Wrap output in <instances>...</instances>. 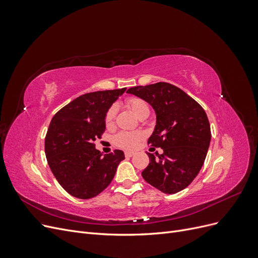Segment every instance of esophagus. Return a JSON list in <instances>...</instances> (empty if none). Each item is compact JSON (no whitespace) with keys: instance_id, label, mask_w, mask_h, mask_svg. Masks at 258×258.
Instances as JSON below:
<instances>
[{"instance_id":"1","label":"esophagus","mask_w":258,"mask_h":258,"mask_svg":"<svg viewBox=\"0 0 258 258\" xmlns=\"http://www.w3.org/2000/svg\"><path fill=\"white\" fill-rule=\"evenodd\" d=\"M136 153L135 152H124V156H126L127 158H129V157H132V156H134Z\"/></svg>"}]
</instances>
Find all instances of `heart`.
I'll return each mask as SVG.
<instances>
[{
    "mask_svg": "<svg viewBox=\"0 0 258 258\" xmlns=\"http://www.w3.org/2000/svg\"><path fill=\"white\" fill-rule=\"evenodd\" d=\"M127 105L131 108V111L134 112L137 116H140L144 112H150V108H148L147 103L144 100L132 97L127 100ZM116 114V107L111 106L108 108L105 115V123L111 124L114 120V117ZM143 138V134L141 131H121L119 134H117L114 138V142L116 145H118L122 148H127V150H131V148H135L140 140Z\"/></svg>",
    "mask_w": 258,
    "mask_h": 258,
    "instance_id": "1",
    "label": "heart"
}]
</instances>
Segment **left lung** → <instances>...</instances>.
Here are the masks:
<instances>
[{
	"label": "left lung",
	"instance_id": "left-lung-1",
	"mask_svg": "<svg viewBox=\"0 0 258 258\" xmlns=\"http://www.w3.org/2000/svg\"><path fill=\"white\" fill-rule=\"evenodd\" d=\"M127 92L154 108L156 126L148 143L163 151L161 155L147 153L150 163L142 172L143 178L165 194L183 190L199 173L209 150L211 129L205 110L168 83L137 86Z\"/></svg>",
	"mask_w": 258,
	"mask_h": 258
}]
</instances>
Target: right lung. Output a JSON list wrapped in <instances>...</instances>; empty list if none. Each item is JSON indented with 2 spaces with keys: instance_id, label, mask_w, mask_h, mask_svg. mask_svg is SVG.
I'll list each match as a JSON object with an SVG mask.
<instances>
[{
  "instance_id": "add662e5",
  "label": "right lung",
  "mask_w": 258,
  "mask_h": 258,
  "mask_svg": "<svg viewBox=\"0 0 258 258\" xmlns=\"http://www.w3.org/2000/svg\"><path fill=\"white\" fill-rule=\"evenodd\" d=\"M127 88L85 93L52 117L45 138L48 166L73 197L90 199L110 185L122 151L102 156L93 142L105 130V115Z\"/></svg>"
}]
</instances>
